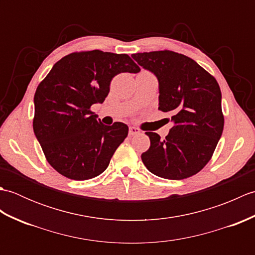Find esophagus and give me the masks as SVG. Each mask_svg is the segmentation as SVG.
Wrapping results in <instances>:
<instances>
[{
    "label": "esophagus",
    "instance_id": "34e87169",
    "mask_svg": "<svg viewBox=\"0 0 255 255\" xmlns=\"http://www.w3.org/2000/svg\"><path fill=\"white\" fill-rule=\"evenodd\" d=\"M140 130L136 127H129V136H133V134L139 133Z\"/></svg>",
    "mask_w": 255,
    "mask_h": 255
}]
</instances>
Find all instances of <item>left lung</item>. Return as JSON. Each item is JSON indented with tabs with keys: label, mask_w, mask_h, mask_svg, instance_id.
<instances>
[{
	"label": "left lung",
	"mask_w": 255,
	"mask_h": 255,
	"mask_svg": "<svg viewBox=\"0 0 255 255\" xmlns=\"http://www.w3.org/2000/svg\"><path fill=\"white\" fill-rule=\"evenodd\" d=\"M131 57L158 78L159 110L173 115V127L164 140L155 132H145L150 148L141 154L143 164L167 180L195 175L211 159L224 130L218 82L182 53L160 50Z\"/></svg>",
	"instance_id": "left-lung-1"
}]
</instances>
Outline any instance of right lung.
Instances as JSON below:
<instances>
[{
	"label": "right lung",
	"mask_w": 255,
	"mask_h": 255,
	"mask_svg": "<svg viewBox=\"0 0 255 255\" xmlns=\"http://www.w3.org/2000/svg\"><path fill=\"white\" fill-rule=\"evenodd\" d=\"M139 71L126 53L102 50L72 52L52 67L37 86L32 127L58 173L84 181L107 169L128 126L119 122L105 126L91 106L105 101L115 75Z\"/></svg>",
	"instance_id": "1"
}]
</instances>
